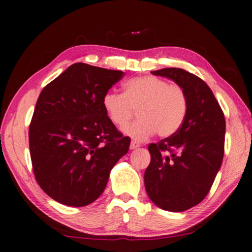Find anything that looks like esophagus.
Listing matches in <instances>:
<instances>
[{"mask_svg":"<svg viewBox=\"0 0 252 252\" xmlns=\"http://www.w3.org/2000/svg\"><path fill=\"white\" fill-rule=\"evenodd\" d=\"M139 147H140V144L138 142H135V141H132L130 143V149H132V150H134V149L139 148Z\"/></svg>","mask_w":252,"mask_h":252,"instance_id":"34e87169","label":"esophagus"}]
</instances>
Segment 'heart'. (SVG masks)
<instances>
[{
    "label": "heart",
    "mask_w": 252,
    "mask_h": 252,
    "mask_svg": "<svg viewBox=\"0 0 252 252\" xmlns=\"http://www.w3.org/2000/svg\"><path fill=\"white\" fill-rule=\"evenodd\" d=\"M102 104L109 120L118 127L125 126L136 110L139 119L123 131L143 141L156 132L163 138L176 133L186 120L189 99L180 84L144 75L123 83V93L106 92Z\"/></svg>",
    "instance_id": "heart-1"
}]
</instances>
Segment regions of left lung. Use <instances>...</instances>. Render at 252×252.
Segmentation results:
<instances>
[{
  "label": "left lung",
  "mask_w": 252,
  "mask_h": 252,
  "mask_svg": "<svg viewBox=\"0 0 252 252\" xmlns=\"http://www.w3.org/2000/svg\"><path fill=\"white\" fill-rule=\"evenodd\" d=\"M180 84L189 99L186 120L169 138L149 144L144 186L152 202L167 211L197 206L210 191L224 153L223 111L207 83L179 67L151 71Z\"/></svg>",
  "instance_id": "8db88e82"
}]
</instances>
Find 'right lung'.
<instances>
[{"label":"right lung","instance_id":"add662e5","mask_svg":"<svg viewBox=\"0 0 252 252\" xmlns=\"http://www.w3.org/2000/svg\"><path fill=\"white\" fill-rule=\"evenodd\" d=\"M122 71L74 63L45 85L29 127L36 182L65 206L84 207L100 197L113 165L129 150L106 116L102 99Z\"/></svg>","mask_w":252,"mask_h":252}]
</instances>
